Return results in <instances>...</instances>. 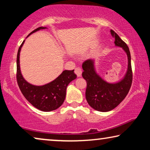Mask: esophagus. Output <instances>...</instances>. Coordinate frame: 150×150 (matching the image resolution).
I'll list each match as a JSON object with an SVG mask.
<instances>
[{
	"instance_id": "1",
	"label": "esophagus",
	"mask_w": 150,
	"mask_h": 150,
	"mask_svg": "<svg viewBox=\"0 0 150 150\" xmlns=\"http://www.w3.org/2000/svg\"><path fill=\"white\" fill-rule=\"evenodd\" d=\"M74 72L77 75L78 77H81L82 76V69L80 68V67H76V68L75 69Z\"/></svg>"
}]
</instances>
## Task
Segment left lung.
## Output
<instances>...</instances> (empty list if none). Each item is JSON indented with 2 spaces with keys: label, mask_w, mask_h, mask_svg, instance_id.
Instances as JSON below:
<instances>
[{
  "label": "left lung",
  "mask_w": 150,
  "mask_h": 150,
  "mask_svg": "<svg viewBox=\"0 0 150 150\" xmlns=\"http://www.w3.org/2000/svg\"><path fill=\"white\" fill-rule=\"evenodd\" d=\"M110 33L115 38V46L122 48L128 57V68L124 76L116 83H108L96 71L95 59H87L82 65L83 69L82 76L87 84L86 100L91 107L100 112H108L117 107L126 98L132 81L131 57L128 47L114 30H110Z\"/></svg>",
  "instance_id": "1"
}]
</instances>
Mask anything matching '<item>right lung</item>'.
<instances>
[{"instance_id": "right-lung-1", "label": "right lung", "mask_w": 150, "mask_h": 150, "mask_svg": "<svg viewBox=\"0 0 150 150\" xmlns=\"http://www.w3.org/2000/svg\"><path fill=\"white\" fill-rule=\"evenodd\" d=\"M46 27H39L27 36ZM25 40L20 46L17 54V81L20 89L26 100L38 109L44 112L56 110L62 105L65 99L66 89L69 83L76 79L73 70H64L54 81L44 85H32L24 79L20 65V54Z\"/></svg>"}]
</instances>
